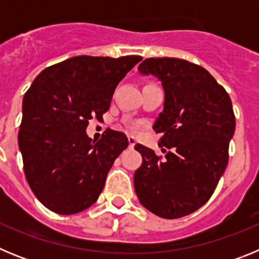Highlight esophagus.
I'll return each mask as SVG.
<instances>
[{
  "mask_svg": "<svg viewBox=\"0 0 259 259\" xmlns=\"http://www.w3.org/2000/svg\"><path fill=\"white\" fill-rule=\"evenodd\" d=\"M135 145H136V139L134 136H128V146H130V149H134Z\"/></svg>",
  "mask_w": 259,
  "mask_h": 259,
  "instance_id": "esophagus-1",
  "label": "esophagus"
}]
</instances>
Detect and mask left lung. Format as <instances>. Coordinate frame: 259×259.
Segmentation results:
<instances>
[{
	"instance_id": "left-lung-1",
	"label": "left lung",
	"mask_w": 259,
	"mask_h": 259,
	"mask_svg": "<svg viewBox=\"0 0 259 259\" xmlns=\"http://www.w3.org/2000/svg\"><path fill=\"white\" fill-rule=\"evenodd\" d=\"M139 71L157 76L164 89L163 111L153 128L166 154L136 144L143 164L135 172V192L153 214L182 218L209 201L227 167L232 102L209 71L185 59L146 58Z\"/></svg>"
}]
</instances>
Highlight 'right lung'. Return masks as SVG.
I'll return each instance as SVG.
<instances>
[{
	"label": "right lung",
	"instance_id": "obj_1",
	"mask_svg": "<svg viewBox=\"0 0 259 259\" xmlns=\"http://www.w3.org/2000/svg\"><path fill=\"white\" fill-rule=\"evenodd\" d=\"M141 59L72 57L33 80L23 98L18 140L29 188L45 207L70 215L97 201L128 140L106 130L95 143L85 130L91 119H101L109 110L119 81Z\"/></svg>",
	"mask_w": 259,
	"mask_h": 259
}]
</instances>
